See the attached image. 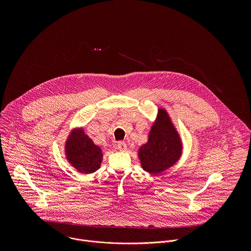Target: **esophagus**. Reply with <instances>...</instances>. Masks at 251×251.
<instances>
[{
  "label": "esophagus",
  "instance_id": "1",
  "mask_svg": "<svg viewBox=\"0 0 251 251\" xmlns=\"http://www.w3.org/2000/svg\"><path fill=\"white\" fill-rule=\"evenodd\" d=\"M118 150H120V151H126V144L125 143V142H123V141H120V142H118Z\"/></svg>",
  "mask_w": 251,
  "mask_h": 251
}]
</instances>
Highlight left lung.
I'll return each instance as SVG.
<instances>
[{
  "label": "left lung",
  "instance_id": "1",
  "mask_svg": "<svg viewBox=\"0 0 251 251\" xmlns=\"http://www.w3.org/2000/svg\"><path fill=\"white\" fill-rule=\"evenodd\" d=\"M138 154L144 170L151 174L163 172L178 161L181 154V143L165 110L159 109L149 140L140 148Z\"/></svg>",
  "mask_w": 251,
  "mask_h": 251
}]
</instances>
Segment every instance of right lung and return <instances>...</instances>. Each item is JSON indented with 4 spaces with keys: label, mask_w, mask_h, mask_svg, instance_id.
Instances as JSON below:
<instances>
[{
    "label": "right lung",
    "mask_w": 251,
    "mask_h": 251,
    "mask_svg": "<svg viewBox=\"0 0 251 251\" xmlns=\"http://www.w3.org/2000/svg\"><path fill=\"white\" fill-rule=\"evenodd\" d=\"M66 152L72 166L84 174L97 171L102 160L100 148L95 145L83 130H77L70 136L66 145Z\"/></svg>",
    "instance_id": "add662e5"
}]
</instances>
